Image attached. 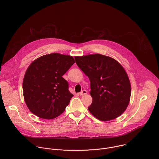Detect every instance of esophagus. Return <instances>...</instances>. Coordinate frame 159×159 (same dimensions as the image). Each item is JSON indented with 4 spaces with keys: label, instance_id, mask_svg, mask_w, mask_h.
<instances>
[{
    "label": "esophagus",
    "instance_id": "obj_1",
    "mask_svg": "<svg viewBox=\"0 0 159 159\" xmlns=\"http://www.w3.org/2000/svg\"><path fill=\"white\" fill-rule=\"evenodd\" d=\"M87 93V91L86 90H82V91L79 93V94H80V96H84V95H85Z\"/></svg>",
    "mask_w": 159,
    "mask_h": 159
}]
</instances>
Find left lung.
<instances>
[{"mask_svg":"<svg viewBox=\"0 0 159 159\" xmlns=\"http://www.w3.org/2000/svg\"><path fill=\"white\" fill-rule=\"evenodd\" d=\"M77 65L89 77L93 102L88 109L97 119L107 121L121 115L131 96L128 74L115 59L99 53L75 57Z\"/></svg>","mask_w":159,"mask_h":159,"instance_id":"8db88e82","label":"left lung"}]
</instances>
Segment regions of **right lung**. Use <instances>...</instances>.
Here are the masks:
<instances>
[{
  "label": "right lung",
  "instance_id": "add662e5",
  "mask_svg": "<svg viewBox=\"0 0 159 159\" xmlns=\"http://www.w3.org/2000/svg\"><path fill=\"white\" fill-rule=\"evenodd\" d=\"M74 63L72 56L54 53L41 56L30 64L22 90L25 102L34 115L52 120L63 112L74 95L62 76Z\"/></svg>",
  "mask_w": 159,
  "mask_h": 159
}]
</instances>
